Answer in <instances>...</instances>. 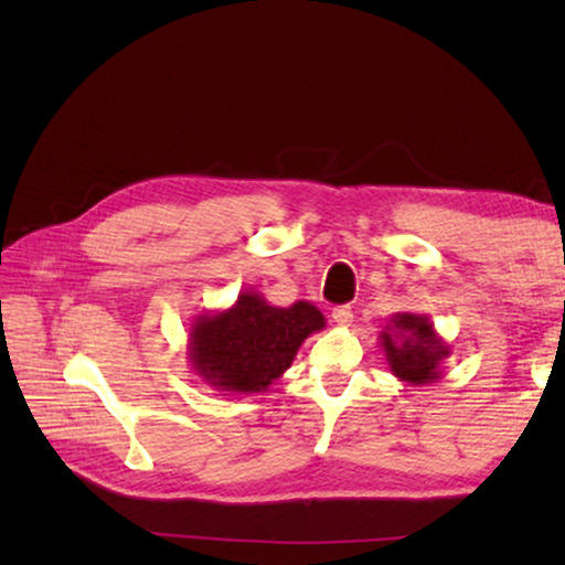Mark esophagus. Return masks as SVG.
<instances>
[{
  "mask_svg": "<svg viewBox=\"0 0 565 565\" xmlns=\"http://www.w3.org/2000/svg\"><path fill=\"white\" fill-rule=\"evenodd\" d=\"M331 319L339 323V327H349V323L353 321V311L351 306H337V309L331 311Z\"/></svg>",
  "mask_w": 565,
  "mask_h": 565,
  "instance_id": "34e87169",
  "label": "esophagus"
}]
</instances>
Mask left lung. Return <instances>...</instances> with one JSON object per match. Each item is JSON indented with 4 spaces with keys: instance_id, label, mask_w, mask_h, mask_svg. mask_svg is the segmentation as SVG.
Masks as SVG:
<instances>
[{
    "instance_id": "8db88e82",
    "label": "left lung",
    "mask_w": 565,
    "mask_h": 565,
    "mask_svg": "<svg viewBox=\"0 0 565 565\" xmlns=\"http://www.w3.org/2000/svg\"><path fill=\"white\" fill-rule=\"evenodd\" d=\"M388 371L408 386H428L444 376L441 363L451 356V347L438 337L426 313L398 311L379 333Z\"/></svg>"
}]
</instances>
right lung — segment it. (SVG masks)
Returning a JSON list of instances; mask_svg holds the SVG:
<instances>
[{
    "label": "right lung",
    "instance_id": "right-lung-1",
    "mask_svg": "<svg viewBox=\"0 0 565 565\" xmlns=\"http://www.w3.org/2000/svg\"><path fill=\"white\" fill-rule=\"evenodd\" d=\"M327 327L309 301L274 306L242 291L228 309L199 313L189 329V366L224 396L262 394L291 366L301 343Z\"/></svg>",
    "mask_w": 565,
    "mask_h": 565
}]
</instances>
